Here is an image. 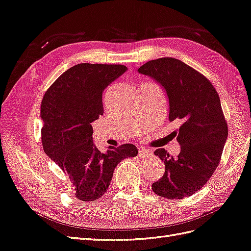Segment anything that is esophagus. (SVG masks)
<instances>
[{
  "label": "esophagus",
  "mask_w": 251,
  "mask_h": 251,
  "mask_svg": "<svg viewBox=\"0 0 251 251\" xmlns=\"http://www.w3.org/2000/svg\"><path fill=\"white\" fill-rule=\"evenodd\" d=\"M151 153L150 150H147V149H140L139 150V157H143L145 155H149Z\"/></svg>",
  "instance_id": "esophagus-1"
}]
</instances>
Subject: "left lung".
Returning a JSON list of instances; mask_svg holds the SVG:
<instances>
[{
  "label": "left lung",
  "instance_id": "left-lung-1",
  "mask_svg": "<svg viewBox=\"0 0 251 251\" xmlns=\"http://www.w3.org/2000/svg\"><path fill=\"white\" fill-rule=\"evenodd\" d=\"M164 87L169 99V121H178L180 145L176 158L165 149L154 154L165 162L164 176L153 183L156 195L183 199L194 195L218 167L228 137V124L217 91L204 75L174 57H161L138 69Z\"/></svg>",
  "mask_w": 251,
  "mask_h": 251
}]
</instances>
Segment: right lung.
Masks as SVG:
<instances>
[{
  "label": "right lung",
  "instance_id": "obj_1",
  "mask_svg": "<svg viewBox=\"0 0 251 251\" xmlns=\"http://www.w3.org/2000/svg\"><path fill=\"white\" fill-rule=\"evenodd\" d=\"M127 71L124 65L82 63L62 74L40 106L45 153L68 176L81 201H95L108 189L119 162L138 155L127 143L101 153L91 123L103 114L102 93Z\"/></svg>",
  "mask_w": 251,
  "mask_h": 251
}]
</instances>
